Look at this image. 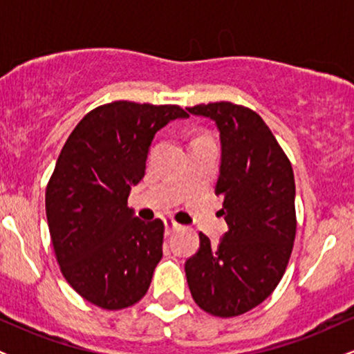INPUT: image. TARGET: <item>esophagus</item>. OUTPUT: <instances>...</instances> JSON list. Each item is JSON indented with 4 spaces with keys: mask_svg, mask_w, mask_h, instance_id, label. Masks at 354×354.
I'll return each mask as SVG.
<instances>
[{
    "mask_svg": "<svg viewBox=\"0 0 354 354\" xmlns=\"http://www.w3.org/2000/svg\"><path fill=\"white\" fill-rule=\"evenodd\" d=\"M180 223H176L174 221L173 218H166L165 219V228H166V234H171V233H174V231H176L178 228H180Z\"/></svg>",
    "mask_w": 354,
    "mask_h": 354,
    "instance_id": "1",
    "label": "esophagus"
}]
</instances>
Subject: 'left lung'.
Returning a JSON list of instances; mask_svg holds the SVG:
<instances>
[{"label": "left lung", "instance_id": "obj_1", "mask_svg": "<svg viewBox=\"0 0 354 354\" xmlns=\"http://www.w3.org/2000/svg\"><path fill=\"white\" fill-rule=\"evenodd\" d=\"M186 109L218 126L216 194L225 198L221 214L228 223L218 245L200 233V250L185 265L186 279L201 310L231 318L265 301L286 271L296 236L295 174L253 109L230 101Z\"/></svg>", "mask_w": 354, "mask_h": 354}]
</instances>
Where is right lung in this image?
Segmentation results:
<instances>
[{
	"label": "right lung",
	"instance_id": "add662e5",
	"mask_svg": "<svg viewBox=\"0 0 354 354\" xmlns=\"http://www.w3.org/2000/svg\"><path fill=\"white\" fill-rule=\"evenodd\" d=\"M176 118H188L176 104L95 108L73 129L48 181L46 218L61 273L103 310L140 301L163 256V221H141L128 196L143 180L156 131Z\"/></svg>",
	"mask_w": 354,
	"mask_h": 354
}]
</instances>
